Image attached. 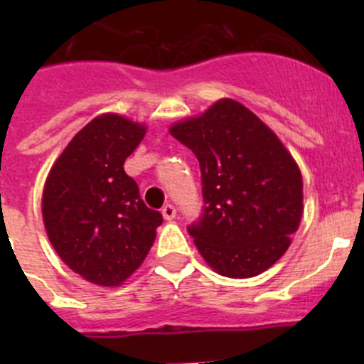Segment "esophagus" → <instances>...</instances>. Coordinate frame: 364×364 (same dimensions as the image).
<instances>
[{"label": "esophagus", "mask_w": 364, "mask_h": 364, "mask_svg": "<svg viewBox=\"0 0 364 364\" xmlns=\"http://www.w3.org/2000/svg\"><path fill=\"white\" fill-rule=\"evenodd\" d=\"M161 215H164L165 220L176 218V208L172 204H165L164 208H161Z\"/></svg>", "instance_id": "esophagus-1"}]
</instances>
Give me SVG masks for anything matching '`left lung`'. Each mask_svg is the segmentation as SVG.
Returning a JSON list of instances; mask_svg holds the SVG:
<instances>
[{
	"mask_svg": "<svg viewBox=\"0 0 364 364\" xmlns=\"http://www.w3.org/2000/svg\"><path fill=\"white\" fill-rule=\"evenodd\" d=\"M171 135L200 165L203 213L188 225L205 262L229 278L273 266L303 215L299 167L280 139L252 111L223 98Z\"/></svg>",
	"mask_w": 364,
	"mask_h": 364,
	"instance_id": "8db88e82",
	"label": "left lung"
}]
</instances>
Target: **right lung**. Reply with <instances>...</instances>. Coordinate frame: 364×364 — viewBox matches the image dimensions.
Segmentation results:
<instances>
[{"label":"right lung","instance_id":"right-lung-1","mask_svg":"<svg viewBox=\"0 0 364 364\" xmlns=\"http://www.w3.org/2000/svg\"><path fill=\"white\" fill-rule=\"evenodd\" d=\"M146 128L117 114L86 124L47 176L42 215L47 236L72 271L104 287L119 285L142 264L161 225L124 160Z\"/></svg>","mask_w":364,"mask_h":364}]
</instances>
